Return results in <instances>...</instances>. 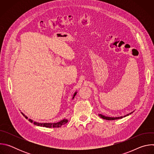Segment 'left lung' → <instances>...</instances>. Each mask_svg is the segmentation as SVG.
<instances>
[{"label": "left lung", "mask_w": 154, "mask_h": 154, "mask_svg": "<svg viewBox=\"0 0 154 154\" xmlns=\"http://www.w3.org/2000/svg\"><path fill=\"white\" fill-rule=\"evenodd\" d=\"M133 112H131L130 113H129V114H127V115H125V116H124L116 117V118L107 117V116H103V115H101V114H99V116H100L101 118H102V119H106V120H115V119H121V118H122L123 117L124 118V117H125V116H128L129 115H130V114L132 113Z\"/></svg>", "instance_id": "8db88e82"}]
</instances>
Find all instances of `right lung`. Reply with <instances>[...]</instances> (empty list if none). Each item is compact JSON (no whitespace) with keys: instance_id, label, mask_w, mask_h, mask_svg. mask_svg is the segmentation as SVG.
<instances>
[{"instance_id":"right-lung-1","label":"right lung","mask_w":154,"mask_h":154,"mask_svg":"<svg viewBox=\"0 0 154 154\" xmlns=\"http://www.w3.org/2000/svg\"><path fill=\"white\" fill-rule=\"evenodd\" d=\"M77 94V92H75L73 96V97L72 99L74 98L75 96ZM23 115L26 117V119H28V118L25 116V115H24L23 113ZM29 121L30 122H32L35 125H36L38 126H41V127H48V128H51V127H54V128H57V127H61L63 125H64L66 124L68 122V120L66 119H64L58 122H56V123H39V122H33L32 119H29Z\"/></svg>"}]
</instances>
